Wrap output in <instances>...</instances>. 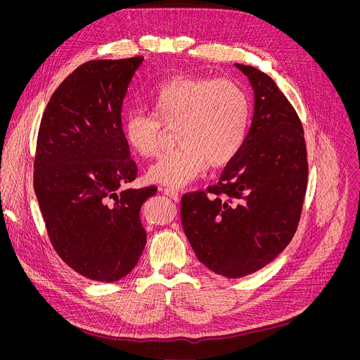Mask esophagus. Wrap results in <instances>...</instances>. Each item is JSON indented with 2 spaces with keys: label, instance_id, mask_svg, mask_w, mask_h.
Here are the masks:
<instances>
[{
  "label": "esophagus",
  "instance_id": "1",
  "mask_svg": "<svg viewBox=\"0 0 360 360\" xmlns=\"http://www.w3.org/2000/svg\"><path fill=\"white\" fill-rule=\"evenodd\" d=\"M163 194L167 195L169 198H172L175 201H179V193L176 190H174V188H163Z\"/></svg>",
  "mask_w": 360,
  "mask_h": 360
}]
</instances>
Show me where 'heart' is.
<instances>
[{"label":"heart","instance_id":"1","mask_svg":"<svg viewBox=\"0 0 360 360\" xmlns=\"http://www.w3.org/2000/svg\"><path fill=\"white\" fill-rule=\"evenodd\" d=\"M146 103L156 120L143 112L124 118V137L140 158L158 153L164 128H175L178 148L150 166V182L182 188L205 169L231 163L248 134L250 102L232 80L176 75L151 89Z\"/></svg>","mask_w":360,"mask_h":360}]
</instances>
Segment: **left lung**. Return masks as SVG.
Returning a JSON list of instances; mask_svg holds the SVG:
<instances>
[{"label":"left lung","instance_id":"obj_1","mask_svg":"<svg viewBox=\"0 0 360 360\" xmlns=\"http://www.w3.org/2000/svg\"><path fill=\"white\" fill-rule=\"evenodd\" d=\"M254 90V115L236 158L207 191L181 201L184 232L207 269L239 278L266 267L292 240L308 181L304 128L266 72L235 64Z\"/></svg>","mask_w":360,"mask_h":360}]
</instances>
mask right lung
<instances>
[{
  "instance_id": "add662e5",
  "label": "right lung",
  "mask_w": 360,
  "mask_h": 360,
  "mask_svg": "<svg viewBox=\"0 0 360 360\" xmlns=\"http://www.w3.org/2000/svg\"><path fill=\"white\" fill-rule=\"evenodd\" d=\"M143 56L75 68L44 112L33 185L52 247L74 271L112 283L137 266L147 235L140 212L156 186L137 178L121 112Z\"/></svg>"
}]
</instances>
